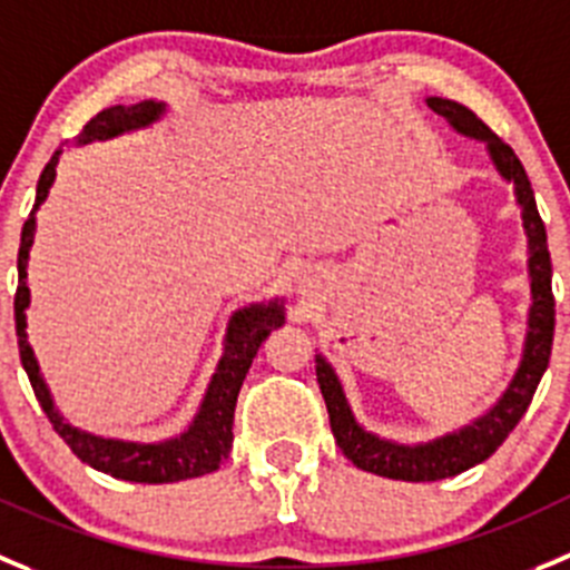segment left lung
I'll return each mask as SVG.
<instances>
[{"label":"left lung","instance_id":"obj_1","mask_svg":"<svg viewBox=\"0 0 570 570\" xmlns=\"http://www.w3.org/2000/svg\"><path fill=\"white\" fill-rule=\"evenodd\" d=\"M428 106L441 115L446 124L455 131L466 137L483 140L489 148L494 168L501 171L503 179L514 183V196L523 210V227L529 236V273H531V315H529V337H525L523 363H520L518 374H514L512 385L503 393L501 402L472 422L470 428L450 433L444 439L428 441V444H393V441L376 439V435L365 433L345 402V393L340 387L337 376H334L332 365L317 354L315 371L317 385H321L323 399H326L328 422H332V433L337 439L340 450L345 459L354 461L360 470L374 472V475L393 478V481H441V478H453L459 472L470 470V466L481 464L489 455L509 439L523 413L529 411L531 396H534L537 385H540L542 374L549 368L551 343H554V292H551V255L549 242H546V225L537 210L534 190H531L529 177H525L523 163L512 146L494 135L481 117L466 106L455 104L446 98H428Z\"/></svg>","mask_w":570,"mask_h":570}]
</instances>
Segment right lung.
Segmentation results:
<instances>
[{"label":"right lung","mask_w":570,"mask_h":570,"mask_svg":"<svg viewBox=\"0 0 570 570\" xmlns=\"http://www.w3.org/2000/svg\"><path fill=\"white\" fill-rule=\"evenodd\" d=\"M165 106L154 104V100H142L135 106H109V109L98 111V115L83 126L81 142L104 140V137L124 135L129 129H140V126L154 124L163 115ZM61 157V148L50 157V163L41 171L39 185H36V205L30 210L28 222L21 227V244H19V286H16L13 312H16V337H19V357L28 380L33 385L36 399H39L41 411L50 419L52 430L67 441V446L83 464L92 470L106 472L120 481L135 483H174L185 481V478H199L207 472H216L219 464H225L227 453L233 446V413H236V399L242 391V382L247 376L253 357L258 354L261 343L269 337V332L284 323V309L281 303H255L249 309H242L233 315L230 326H227V345L225 357H222L219 368L213 374L210 387L205 393V402L199 407V416L183 433L179 439L159 441V444H135V441H115L100 439V435L81 433L78 428L63 422L58 411L52 407L50 391H47L45 380L36 365L33 348L28 343V321H24V309L30 303L28 289V255L33 247V230H36V210L41 202L50 194V185L56 179V165Z\"/></svg>","instance_id":"obj_1"}]
</instances>
